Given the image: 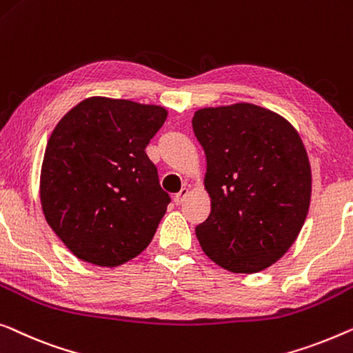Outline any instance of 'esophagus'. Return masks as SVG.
<instances>
[{
  "label": "esophagus",
  "instance_id": "obj_1",
  "mask_svg": "<svg viewBox=\"0 0 353 353\" xmlns=\"http://www.w3.org/2000/svg\"><path fill=\"white\" fill-rule=\"evenodd\" d=\"M189 196V188H183L180 192L175 194V197H173V201H175L176 205H180V203H183L186 201V197Z\"/></svg>",
  "mask_w": 353,
  "mask_h": 353
}]
</instances>
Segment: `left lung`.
<instances>
[{
    "instance_id": "left-lung-1",
    "label": "left lung",
    "mask_w": 353,
    "mask_h": 353,
    "mask_svg": "<svg viewBox=\"0 0 353 353\" xmlns=\"http://www.w3.org/2000/svg\"><path fill=\"white\" fill-rule=\"evenodd\" d=\"M192 130L212 202L196 228L203 253L229 272L264 270L288 252L309 212L312 172L298 130L252 103L197 110Z\"/></svg>"
}]
</instances>
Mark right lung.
I'll return each instance as SVG.
<instances>
[{
	"mask_svg": "<svg viewBox=\"0 0 353 353\" xmlns=\"http://www.w3.org/2000/svg\"><path fill=\"white\" fill-rule=\"evenodd\" d=\"M167 110L90 97L55 125L41 167L46 221L85 263L116 268L145 250L170 203L146 154Z\"/></svg>",
	"mask_w": 353,
	"mask_h": 353,
	"instance_id": "1",
	"label": "right lung"
}]
</instances>
